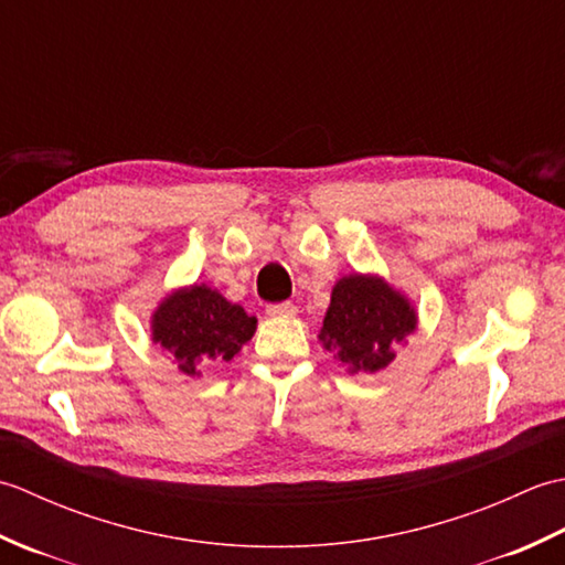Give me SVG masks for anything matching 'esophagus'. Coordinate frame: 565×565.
Masks as SVG:
<instances>
[{
	"label": "esophagus",
	"mask_w": 565,
	"mask_h": 565,
	"mask_svg": "<svg viewBox=\"0 0 565 565\" xmlns=\"http://www.w3.org/2000/svg\"><path fill=\"white\" fill-rule=\"evenodd\" d=\"M267 313L271 318H294L296 316V306L291 301H284V303H271L267 306Z\"/></svg>",
	"instance_id": "34e87169"
}]
</instances>
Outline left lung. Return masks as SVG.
Wrapping results in <instances>:
<instances>
[{
	"mask_svg": "<svg viewBox=\"0 0 565 565\" xmlns=\"http://www.w3.org/2000/svg\"><path fill=\"white\" fill-rule=\"evenodd\" d=\"M415 326L417 316L407 298L379 276L350 274L334 284L320 342L352 371L374 374L393 362L395 344L415 332Z\"/></svg>",
	"mask_w": 565,
	"mask_h": 565,
	"instance_id": "8db88e82",
	"label": "left lung"
}]
</instances>
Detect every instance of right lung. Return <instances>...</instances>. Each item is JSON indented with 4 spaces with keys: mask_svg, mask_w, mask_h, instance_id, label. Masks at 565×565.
<instances>
[{
    "mask_svg": "<svg viewBox=\"0 0 565 565\" xmlns=\"http://www.w3.org/2000/svg\"><path fill=\"white\" fill-rule=\"evenodd\" d=\"M255 328L257 318L209 286L194 284L167 296L154 310L152 342L172 352L184 374L199 376L201 364L231 362Z\"/></svg>",
    "mask_w": 565,
    "mask_h": 565,
    "instance_id": "add662e5",
    "label": "right lung"
}]
</instances>
